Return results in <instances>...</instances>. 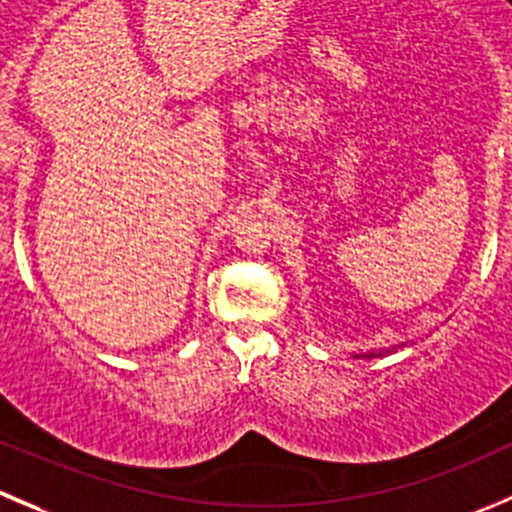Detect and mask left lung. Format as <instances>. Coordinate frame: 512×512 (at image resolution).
Returning <instances> with one entry per match:
<instances>
[{"label":"left lung","mask_w":512,"mask_h":512,"mask_svg":"<svg viewBox=\"0 0 512 512\" xmlns=\"http://www.w3.org/2000/svg\"><path fill=\"white\" fill-rule=\"evenodd\" d=\"M398 347H405V342H400ZM385 352H388V355H390V352H395V347H388V350H377V352H365V355H352V357H382V355H385Z\"/></svg>","instance_id":"left-lung-1"}]
</instances>
